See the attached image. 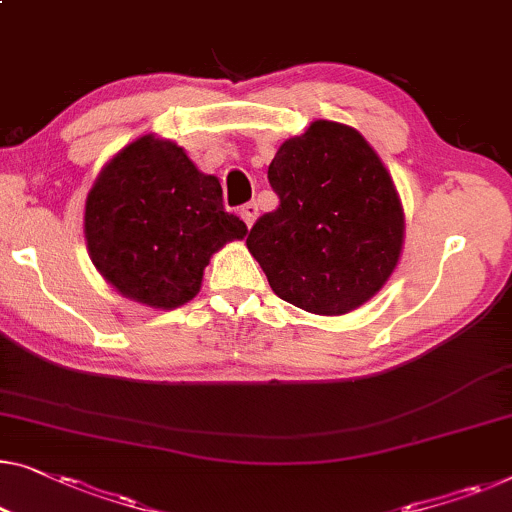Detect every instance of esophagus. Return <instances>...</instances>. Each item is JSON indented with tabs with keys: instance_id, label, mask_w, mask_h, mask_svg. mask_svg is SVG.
I'll list each match as a JSON object with an SVG mask.
<instances>
[{
	"instance_id": "34e87169",
	"label": "esophagus",
	"mask_w": 512,
	"mask_h": 512,
	"mask_svg": "<svg viewBox=\"0 0 512 512\" xmlns=\"http://www.w3.org/2000/svg\"><path fill=\"white\" fill-rule=\"evenodd\" d=\"M240 214H242L244 224H247V226H254V221H256V217H258V205H256V203H247V205H242V207H240Z\"/></svg>"
}]
</instances>
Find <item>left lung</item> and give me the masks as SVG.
I'll list each match as a JSON object with an SVG mask.
<instances>
[{"label":"left lung","mask_w":512,"mask_h":512,"mask_svg":"<svg viewBox=\"0 0 512 512\" xmlns=\"http://www.w3.org/2000/svg\"><path fill=\"white\" fill-rule=\"evenodd\" d=\"M268 180L279 207L256 221L247 247L281 300L342 316L388 284L404 249V207L358 129L311 122L281 143Z\"/></svg>","instance_id":"left-lung-1"}]
</instances>
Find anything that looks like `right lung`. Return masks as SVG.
<instances>
[{
  "mask_svg": "<svg viewBox=\"0 0 512 512\" xmlns=\"http://www.w3.org/2000/svg\"><path fill=\"white\" fill-rule=\"evenodd\" d=\"M228 214L219 177L205 175L173 140L147 133L96 175L85 201V242L103 279L138 305L194 300L212 254L247 235Z\"/></svg>",
  "mask_w": 512,
  "mask_h": 512,
  "instance_id": "add662e5",
  "label": "right lung"
}]
</instances>
